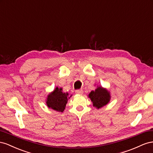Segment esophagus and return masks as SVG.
Here are the masks:
<instances>
[{
    "instance_id": "34e87169",
    "label": "esophagus",
    "mask_w": 153,
    "mask_h": 153,
    "mask_svg": "<svg viewBox=\"0 0 153 153\" xmlns=\"http://www.w3.org/2000/svg\"><path fill=\"white\" fill-rule=\"evenodd\" d=\"M82 93H83V91H82V90H76V94L81 95V94H82Z\"/></svg>"
}]
</instances>
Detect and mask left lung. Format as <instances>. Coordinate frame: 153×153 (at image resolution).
<instances>
[{
	"instance_id": "obj_1",
	"label": "left lung",
	"mask_w": 153,
	"mask_h": 153,
	"mask_svg": "<svg viewBox=\"0 0 153 153\" xmlns=\"http://www.w3.org/2000/svg\"><path fill=\"white\" fill-rule=\"evenodd\" d=\"M88 97L97 109L101 108L109 103L111 99L110 92L106 88L97 86L95 91L92 90L88 94Z\"/></svg>"
}]
</instances>
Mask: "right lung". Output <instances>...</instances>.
<instances>
[{
  "label": "right lung",
  "instance_id": "add662e5",
  "mask_svg": "<svg viewBox=\"0 0 153 153\" xmlns=\"http://www.w3.org/2000/svg\"><path fill=\"white\" fill-rule=\"evenodd\" d=\"M71 97L72 95L69 97L67 92H63L62 88L56 87L47 95L46 99L47 106L55 111L63 112L66 107L68 100Z\"/></svg>",
  "mask_w": 153,
  "mask_h": 153
}]
</instances>
